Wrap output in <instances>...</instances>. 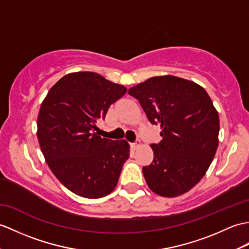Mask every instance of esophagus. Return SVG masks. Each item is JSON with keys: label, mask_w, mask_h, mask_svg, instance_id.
<instances>
[{"label": "esophagus", "mask_w": 249, "mask_h": 249, "mask_svg": "<svg viewBox=\"0 0 249 249\" xmlns=\"http://www.w3.org/2000/svg\"><path fill=\"white\" fill-rule=\"evenodd\" d=\"M140 144H141V142L140 141H137V142H135V143H131L130 144V146H131V148L132 149H136V148H138L139 146H140Z\"/></svg>", "instance_id": "esophagus-1"}]
</instances>
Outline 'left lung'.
<instances>
[{
	"mask_svg": "<svg viewBox=\"0 0 249 249\" xmlns=\"http://www.w3.org/2000/svg\"><path fill=\"white\" fill-rule=\"evenodd\" d=\"M149 122L159 125L153 162L143 175L154 193L175 197L188 192L206 174L218 146L219 119L203 87L173 75L155 76L132 87Z\"/></svg>",
	"mask_w": 249,
	"mask_h": 249,
	"instance_id": "left-lung-1",
	"label": "left lung"
}]
</instances>
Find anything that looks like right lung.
Here are the masks:
<instances>
[{
    "label": "right lung",
    "instance_id": "right-lung-1",
    "mask_svg": "<svg viewBox=\"0 0 249 249\" xmlns=\"http://www.w3.org/2000/svg\"><path fill=\"white\" fill-rule=\"evenodd\" d=\"M94 72L67 74L43 100L37 120L40 148L51 171L71 192L101 198L117 186L129 144L98 135L96 122L126 93Z\"/></svg>",
    "mask_w": 249,
    "mask_h": 249
}]
</instances>
